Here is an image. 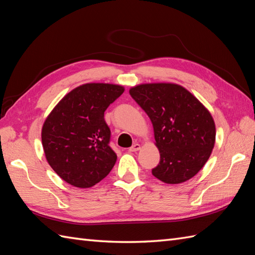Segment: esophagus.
I'll return each mask as SVG.
<instances>
[{
	"label": "esophagus",
	"mask_w": 255,
	"mask_h": 255,
	"mask_svg": "<svg viewBox=\"0 0 255 255\" xmlns=\"http://www.w3.org/2000/svg\"><path fill=\"white\" fill-rule=\"evenodd\" d=\"M140 150V144L137 143V142H134V143L129 147V151L130 152H137Z\"/></svg>",
	"instance_id": "esophagus-1"
}]
</instances>
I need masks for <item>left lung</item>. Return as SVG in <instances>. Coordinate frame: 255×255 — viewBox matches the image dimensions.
<instances>
[{
  "label": "left lung",
  "mask_w": 255,
  "mask_h": 255,
  "mask_svg": "<svg viewBox=\"0 0 255 255\" xmlns=\"http://www.w3.org/2000/svg\"><path fill=\"white\" fill-rule=\"evenodd\" d=\"M130 96L150 117L159 163L152 175L169 185L192 178L204 166L215 144V123L205 106L175 84H144Z\"/></svg>",
  "instance_id": "8db88e82"
}]
</instances>
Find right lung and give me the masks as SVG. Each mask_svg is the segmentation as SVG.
<instances>
[{
    "label": "right lung",
    "instance_id": "right-lung-1",
    "mask_svg": "<svg viewBox=\"0 0 255 255\" xmlns=\"http://www.w3.org/2000/svg\"><path fill=\"white\" fill-rule=\"evenodd\" d=\"M124 91L111 84L79 86L46 117L41 132L46 161L69 185L90 188L114 167L117 155L104 112Z\"/></svg>",
    "mask_w": 255,
    "mask_h": 255
}]
</instances>
